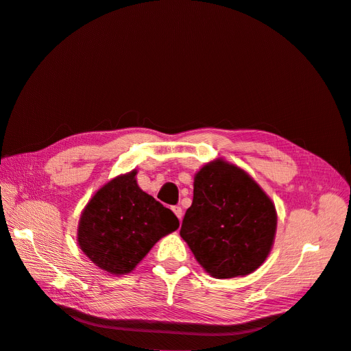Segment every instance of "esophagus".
I'll return each mask as SVG.
<instances>
[{
  "mask_svg": "<svg viewBox=\"0 0 351 351\" xmlns=\"http://www.w3.org/2000/svg\"><path fill=\"white\" fill-rule=\"evenodd\" d=\"M173 212L177 215V218L182 221V218H183V209H182V206H178V205L173 206Z\"/></svg>",
  "mask_w": 351,
  "mask_h": 351,
  "instance_id": "obj_1",
  "label": "esophagus"
}]
</instances>
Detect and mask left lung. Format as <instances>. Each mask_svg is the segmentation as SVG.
I'll list each match as a JSON object with an SVG mask.
<instances>
[{"mask_svg": "<svg viewBox=\"0 0 351 351\" xmlns=\"http://www.w3.org/2000/svg\"><path fill=\"white\" fill-rule=\"evenodd\" d=\"M193 186V202L180 236L196 261L214 278L258 269L277 230L271 199L247 173L221 159L202 168Z\"/></svg>", "mask_w": 351, "mask_h": 351, "instance_id": "obj_1", "label": "left lung"}]
</instances>
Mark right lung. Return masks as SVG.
Returning a JSON list of instances; mask_svg holds the SVG:
<instances>
[{
    "mask_svg": "<svg viewBox=\"0 0 351 351\" xmlns=\"http://www.w3.org/2000/svg\"><path fill=\"white\" fill-rule=\"evenodd\" d=\"M134 176H120L99 189L79 222L80 249L114 275L133 271L159 239L180 226L174 212L141 190Z\"/></svg>",
    "mask_w": 351,
    "mask_h": 351,
    "instance_id": "1",
    "label": "right lung"
}]
</instances>
